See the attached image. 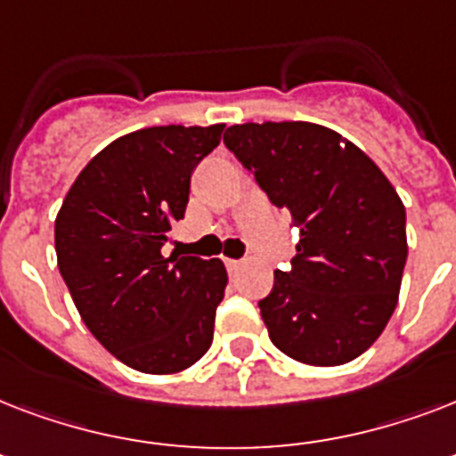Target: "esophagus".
I'll list each match as a JSON object with an SVG mask.
<instances>
[{"label":"esophagus","mask_w":456,"mask_h":456,"mask_svg":"<svg viewBox=\"0 0 456 456\" xmlns=\"http://www.w3.org/2000/svg\"><path fill=\"white\" fill-rule=\"evenodd\" d=\"M243 265V260H234V257H224V267L227 272H236Z\"/></svg>","instance_id":"1"}]
</instances>
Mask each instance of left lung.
<instances>
[{"label":"left lung","mask_w":456,"mask_h":456,"mask_svg":"<svg viewBox=\"0 0 456 456\" xmlns=\"http://www.w3.org/2000/svg\"><path fill=\"white\" fill-rule=\"evenodd\" d=\"M224 146L300 241L257 303L272 343L312 367L360 357L388 324L407 263L404 206L371 158L314 123H246Z\"/></svg>","instance_id":"8db88e82"}]
</instances>
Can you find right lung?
<instances>
[{
    "instance_id": "add662e5",
    "label": "right lung",
    "mask_w": 456,
    "mask_h": 456,
    "mask_svg": "<svg viewBox=\"0 0 456 456\" xmlns=\"http://www.w3.org/2000/svg\"><path fill=\"white\" fill-rule=\"evenodd\" d=\"M224 125H163L96 153L56 215V257L73 303L99 343L144 374L191 367L213 343L224 298L222 260L163 256L184 217L196 165Z\"/></svg>"
}]
</instances>
